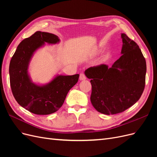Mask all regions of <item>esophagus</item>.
Here are the masks:
<instances>
[{"mask_svg":"<svg viewBox=\"0 0 157 157\" xmlns=\"http://www.w3.org/2000/svg\"><path fill=\"white\" fill-rule=\"evenodd\" d=\"M79 78H80V80H83L86 79V76H85V75H84L83 73H81L80 74V77H79Z\"/></svg>","mask_w":157,"mask_h":157,"instance_id":"obj_1","label":"esophagus"}]
</instances>
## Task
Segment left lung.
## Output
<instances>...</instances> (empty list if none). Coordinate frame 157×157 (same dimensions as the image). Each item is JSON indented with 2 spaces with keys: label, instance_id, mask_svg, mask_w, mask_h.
I'll use <instances>...</instances> for the list:
<instances>
[{
  "label": "left lung",
  "instance_id": "8db88e82",
  "mask_svg": "<svg viewBox=\"0 0 157 157\" xmlns=\"http://www.w3.org/2000/svg\"><path fill=\"white\" fill-rule=\"evenodd\" d=\"M121 37L122 56L111 67L101 64L85 71L92 79V105L108 115L122 113L135 104L145 85L146 61L139 46L124 33Z\"/></svg>",
  "mask_w": 157,
  "mask_h": 157
}]
</instances>
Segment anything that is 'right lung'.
I'll use <instances>...</instances> for the list:
<instances>
[{
    "label": "right lung",
    "mask_w": 157,
    "mask_h": 157,
    "mask_svg": "<svg viewBox=\"0 0 157 157\" xmlns=\"http://www.w3.org/2000/svg\"><path fill=\"white\" fill-rule=\"evenodd\" d=\"M59 41L54 34L36 31L20 42L10 60L9 73L13 96L21 107L36 115H50L59 110L70 89L78 82V74L58 75L42 86L31 81L27 69L34 52L44 42L56 44Z\"/></svg>",
    "instance_id": "add662e5"
}]
</instances>
